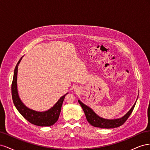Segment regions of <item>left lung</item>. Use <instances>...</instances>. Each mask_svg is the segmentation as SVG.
<instances>
[{
    "label": "left lung",
    "mask_w": 150,
    "mask_h": 150,
    "mask_svg": "<svg viewBox=\"0 0 150 150\" xmlns=\"http://www.w3.org/2000/svg\"><path fill=\"white\" fill-rule=\"evenodd\" d=\"M78 102L80 104L81 106L82 107L83 110L84 112V114L86 115V119H87V121L89 122V123L90 125H91L94 127H97V128L108 129L117 128V127L123 125L125 123V122L131 115V112H133L137 101L134 103V105L132 106V108L130 109V110L127 112L125 115L121 117V118L115 120H108L99 117L93 111L91 108L88 106H86V104L83 103L80 100H78Z\"/></svg>",
    "instance_id": "left-lung-1"
}]
</instances>
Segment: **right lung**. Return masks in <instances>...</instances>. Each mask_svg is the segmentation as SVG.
<instances>
[{"label": "right lung", "instance_id": "right-lung-1", "mask_svg": "<svg viewBox=\"0 0 150 150\" xmlns=\"http://www.w3.org/2000/svg\"><path fill=\"white\" fill-rule=\"evenodd\" d=\"M23 57V56H22ZM22 57L20 59L19 62L15 67L13 77L12 83V96L13 104L21 115L25 120H28L30 123L39 126H50L56 123L59 116L62 104L64 101L66 93L64 96L61 97L57 102L54 105L46 111L39 112L36 111L25 106L24 103L22 102L19 96L17 86V69L18 66L20 63Z\"/></svg>", "mask_w": 150, "mask_h": 150}]
</instances>
